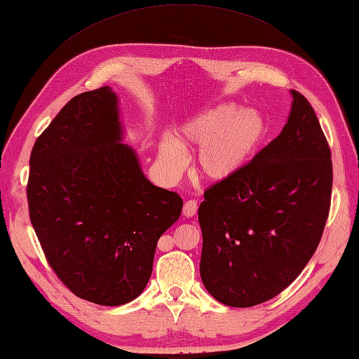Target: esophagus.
I'll list each match as a JSON object with an SVG mask.
<instances>
[{
	"mask_svg": "<svg viewBox=\"0 0 359 359\" xmlns=\"http://www.w3.org/2000/svg\"><path fill=\"white\" fill-rule=\"evenodd\" d=\"M196 212H197L196 200H188V202H185V205H183V215H185V217H193V215H196Z\"/></svg>",
	"mask_w": 359,
	"mask_h": 359,
	"instance_id": "34e87169",
	"label": "esophagus"
}]
</instances>
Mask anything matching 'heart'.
Listing matches in <instances>:
<instances>
[{
	"label": "heart",
	"instance_id": "b5f03b06",
	"mask_svg": "<svg viewBox=\"0 0 359 359\" xmlns=\"http://www.w3.org/2000/svg\"><path fill=\"white\" fill-rule=\"evenodd\" d=\"M266 135L260 113L222 104L191 119L177 139L165 136L159 144V163L171 177H179L188 165L185 149L198 147V166L210 180H226L252 159Z\"/></svg>",
	"mask_w": 359,
	"mask_h": 359
}]
</instances>
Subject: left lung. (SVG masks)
I'll list each match as a JSON object with an SVG mask.
<instances>
[{"label":"left lung","instance_id":"1","mask_svg":"<svg viewBox=\"0 0 359 359\" xmlns=\"http://www.w3.org/2000/svg\"><path fill=\"white\" fill-rule=\"evenodd\" d=\"M285 128L198 208L200 277L232 307L277 297L309 263L329 217L332 159L309 101L292 90Z\"/></svg>","mask_w":359,"mask_h":359}]
</instances>
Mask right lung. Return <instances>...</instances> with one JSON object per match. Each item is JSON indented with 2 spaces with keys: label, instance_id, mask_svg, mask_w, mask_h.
I'll use <instances>...</instances> for the list:
<instances>
[{
  "label": "right lung",
  "instance_id": "right-lung-1",
  "mask_svg": "<svg viewBox=\"0 0 359 359\" xmlns=\"http://www.w3.org/2000/svg\"><path fill=\"white\" fill-rule=\"evenodd\" d=\"M121 140L118 96L101 87L70 99L30 154L29 214L50 268L74 295L101 306L142 294L157 240L183 206L144 176Z\"/></svg>",
  "mask_w": 359,
  "mask_h": 359
}]
</instances>
